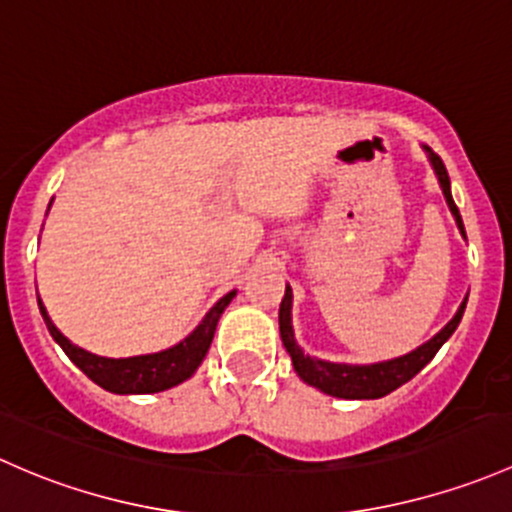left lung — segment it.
Instances as JSON below:
<instances>
[{"label":"left lung","mask_w":512,"mask_h":512,"mask_svg":"<svg viewBox=\"0 0 512 512\" xmlns=\"http://www.w3.org/2000/svg\"><path fill=\"white\" fill-rule=\"evenodd\" d=\"M424 150H426V155H429V162H431V167H434L436 177H439L441 192H444L446 204H449L453 219H456L458 231H461V236L466 239V229H463L461 214H458V207L453 204V197H451L449 172H446L444 162H441V157L436 155L431 147L424 145ZM466 300L468 298H463V303L458 305L456 315H453L449 323H446L434 337H431L429 342H424V345L416 347V350L407 352V355L394 357V360L372 362V365H345V362H328V360H318V357L305 355V352L298 347V342H295V335H293V323H291L293 291H291V286H286V295H283V300H281V310H278V325H281V340H283V345H286L288 355H291L295 372H298V377L303 379L305 384H310V387L330 394V397L379 399V397H384V394L394 392L397 387H402L404 382H409L414 374H419L431 360H434V355L441 350V345L449 340V337L453 335V330H456L458 323H461L463 310H466Z\"/></svg>","instance_id":"obj_1"}]
</instances>
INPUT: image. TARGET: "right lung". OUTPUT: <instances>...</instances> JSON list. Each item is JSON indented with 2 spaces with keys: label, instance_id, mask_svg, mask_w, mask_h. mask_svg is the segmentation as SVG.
Masks as SVG:
<instances>
[{
  "label": "right lung",
  "instance_id": "obj_1",
  "mask_svg": "<svg viewBox=\"0 0 512 512\" xmlns=\"http://www.w3.org/2000/svg\"><path fill=\"white\" fill-rule=\"evenodd\" d=\"M236 291L226 293L224 298L204 315L202 323L192 330L182 342H177L175 347L162 352H152V355H138V357H100L93 352L83 350V347L73 345L66 335L51 323L49 313H46L44 303L39 298V310L41 318H44L46 328H49L51 337L61 345V350L66 352L68 360L78 367L88 379L98 384V387L108 389L115 394H152V392H165V389L177 387L184 379L192 377L197 372V367L202 365V360L207 357L209 345L214 340V330L224 313L226 305L231 303Z\"/></svg>",
  "mask_w": 512,
  "mask_h": 512
}]
</instances>
